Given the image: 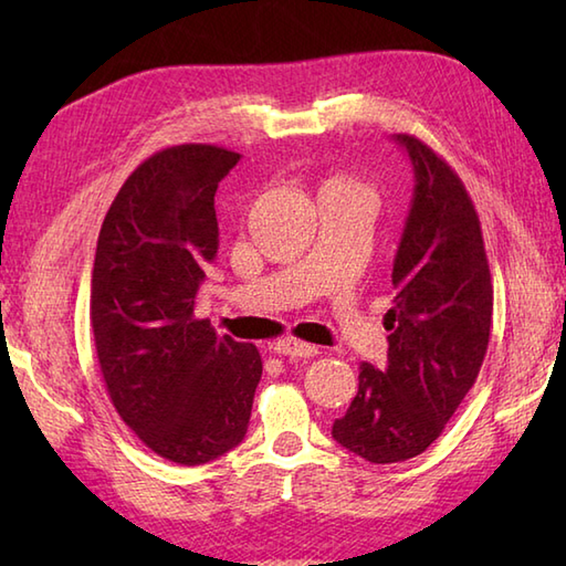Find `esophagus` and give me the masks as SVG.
I'll use <instances>...</instances> for the list:
<instances>
[{
	"label": "esophagus",
	"instance_id": "1",
	"mask_svg": "<svg viewBox=\"0 0 566 566\" xmlns=\"http://www.w3.org/2000/svg\"><path fill=\"white\" fill-rule=\"evenodd\" d=\"M274 353L282 357H314V355H318V347L311 343H304V340H296V338H282L274 343Z\"/></svg>",
	"mask_w": 566,
	"mask_h": 566
}]
</instances>
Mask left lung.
I'll return each mask as SVG.
<instances>
[{
    "label": "left lung",
    "mask_w": 566,
    "mask_h": 566,
    "mask_svg": "<svg viewBox=\"0 0 566 566\" xmlns=\"http://www.w3.org/2000/svg\"><path fill=\"white\" fill-rule=\"evenodd\" d=\"M413 165V199L394 258L387 367L359 365V387L333 438L367 462L426 452L482 369L494 284L482 223L462 179L423 140L396 134Z\"/></svg>",
    "instance_id": "obj_1"
}]
</instances>
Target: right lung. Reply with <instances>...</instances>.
<instances>
[{"instance_id":"right-lung-1","label":"right lung","mask_w":566,"mask_h":566,"mask_svg":"<svg viewBox=\"0 0 566 566\" xmlns=\"http://www.w3.org/2000/svg\"><path fill=\"white\" fill-rule=\"evenodd\" d=\"M240 155L185 143L150 155L104 216L90 321L109 399L148 448L207 464L245 438L262 359L195 316L219 252L213 195Z\"/></svg>"}]
</instances>
